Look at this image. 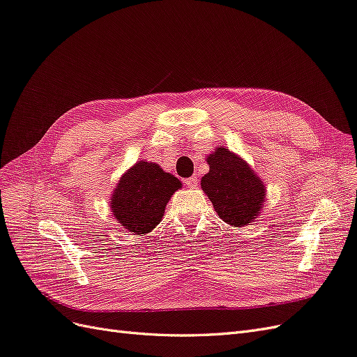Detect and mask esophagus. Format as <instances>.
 Segmentation results:
<instances>
[{"instance_id":"34e87169","label":"esophagus","mask_w":357,"mask_h":357,"mask_svg":"<svg viewBox=\"0 0 357 357\" xmlns=\"http://www.w3.org/2000/svg\"><path fill=\"white\" fill-rule=\"evenodd\" d=\"M185 185L190 189H195L198 186V177L197 176H192L189 178H185Z\"/></svg>"}]
</instances>
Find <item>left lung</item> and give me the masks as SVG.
Returning <instances> with one entry per match:
<instances>
[{"instance_id": "left-lung-1", "label": "left lung", "mask_w": 357, "mask_h": 357, "mask_svg": "<svg viewBox=\"0 0 357 357\" xmlns=\"http://www.w3.org/2000/svg\"><path fill=\"white\" fill-rule=\"evenodd\" d=\"M207 164L210 169L201 178V188L219 218L235 228L252 223L264 208V181L245 160L222 146L207 156Z\"/></svg>"}]
</instances>
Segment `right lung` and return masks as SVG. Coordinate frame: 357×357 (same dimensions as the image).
I'll list each match as a JSON object with an SVG mask.
<instances>
[{
  "mask_svg": "<svg viewBox=\"0 0 357 357\" xmlns=\"http://www.w3.org/2000/svg\"><path fill=\"white\" fill-rule=\"evenodd\" d=\"M180 188V180L158 164L138 160L121 177L113 192V215L129 232L146 235L160 223L171 195Z\"/></svg>",
  "mask_w": 357,
  "mask_h": 357,
  "instance_id": "1",
  "label": "right lung"
}]
</instances>
